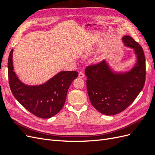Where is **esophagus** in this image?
Returning a JSON list of instances; mask_svg holds the SVG:
<instances>
[{"instance_id": "obj_1", "label": "esophagus", "mask_w": 155, "mask_h": 155, "mask_svg": "<svg viewBox=\"0 0 155 155\" xmlns=\"http://www.w3.org/2000/svg\"><path fill=\"white\" fill-rule=\"evenodd\" d=\"M79 78H84V74L82 72H80L79 73Z\"/></svg>"}]
</instances>
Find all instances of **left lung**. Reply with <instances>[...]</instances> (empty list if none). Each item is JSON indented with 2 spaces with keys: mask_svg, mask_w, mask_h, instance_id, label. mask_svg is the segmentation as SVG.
Returning a JSON list of instances; mask_svg holds the SVG:
<instances>
[{
  "mask_svg": "<svg viewBox=\"0 0 155 155\" xmlns=\"http://www.w3.org/2000/svg\"><path fill=\"white\" fill-rule=\"evenodd\" d=\"M124 45L134 50L137 63L129 71H112L106 60L85 69L87 88L92 105L101 113L114 115L124 110L142 91L145 81L143 48L130 36L122 38Z\"/></svg>",
  "mask_w": 155,
  "mask_h": 155,
  "instance_id": "1",
  "label": "left lung"
}]
</instances>
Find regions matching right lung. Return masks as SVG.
<instances>
[{
    "mask_svg": "<svg viewBox=\"0 0 155 155\" xmlns=\"http://www.w3.org/2000/svg\"><path fill=\"white\" fill-rule=\"evenodd\" d=\"M13 50L8 58V79L11 91L26 109L41 118H50L61 110L70 85L78 76L76 71H62L39 85L21 82L13 71Z\"/></svg>",
    "mask_w": 155,
    "mask_h": 155,
    "instance_id": "1",
    "label": "right lung"
}]
</instances>
